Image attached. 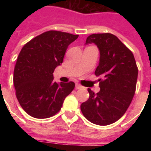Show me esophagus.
<instances>
[{"label": "esophagus", "instance_id": "34e87169", "mask_svg": "<svg viewBox=\"0 0 151 151\" xmlns=\"http://www.w3.org/2000/svg\"><path fill=\"white\" fill-rule=\"evenodd\" d=\"M76 89H82V86L80 84H78V83H76V86H75Z\"/></svg>", "mask_w": 151, "mask_h": 151}]
</instances>
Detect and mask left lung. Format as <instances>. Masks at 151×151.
<instances>
[{
	"instance_id": "1",
	"label": "left lung",
	"mask_w": 151,
	"mask_h": 151,
	"mask_svg": "<svg viewBox=\"0 0 151 151\" xmlns=\"http://www.w3.org/2000/svg\"><path fill=\"white\" fill-rule=\"evenodd\" d=\"M94 43L100 52L95 74L100 91L95 94L88 89V100L81 104L83 116L91 123L108 125L125 113L136 91L138 69L133 52L110 33L89 35L86 44Z\"/></svg>"
}]
</instances>
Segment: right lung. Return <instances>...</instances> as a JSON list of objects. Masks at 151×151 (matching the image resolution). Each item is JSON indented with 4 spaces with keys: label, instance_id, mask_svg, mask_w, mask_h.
<instances>
[{
    "label": "right lung",
    "instance_id": "1",
    "mask_svg": "<svg viewBox=\"0 0 151 151\" xmlns=\"http://www.w3.org/2000/svg\"><path fill=\"white\" fill-rule=\"evenodd\" d=\"M78 35L58 31H46L25 44L14 71L16 97L31 116L45 119L56 115L74 82H53V72L62 64L68 46Z\"/></svg>",
    "mask_w": 151,
    "mask_h": 151
}]
</instances>
